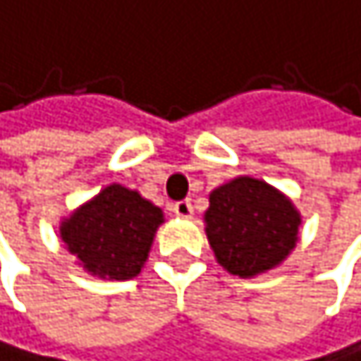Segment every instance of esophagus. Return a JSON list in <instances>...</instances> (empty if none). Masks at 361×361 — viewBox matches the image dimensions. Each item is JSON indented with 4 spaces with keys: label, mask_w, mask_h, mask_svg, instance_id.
Returning a JSON list of instances; mask_svg holds the SVG:
<instances>
[{
    "label": "esophagus",
    "mask_w": 361,
    "mask_h": 361,
    "mask_svg": "<svg viewBox=\"0 0 361 361\" xmlns=\"http://www.w3.org/2000/svg\"><path fill=\"white\" fill-rule=\"evenodd\" d=\"M173 212L177 216H182V219H188V216H192V204L188 202V199H182V202H175L173 204Z\"/></svg>",
    "instance_id": "34e87169"
}]
</instances>
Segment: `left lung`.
<instances>
[{
	"instance_id": "8db88e82",
	"label": "left lung",
	"mask_w": 361,
	"mask_h": 361,
	"mask_svg": "<svg viewBox=\"0 0 361 361\" xmlns=\"http://www.w3.org/2000/svg\"><path fill=\"white\" fill-rule=\"evenodd\" d=\"M300 214L285 195L252 177H236L210 192L206 234L230 274L254 276L276 267L296 247Z\"/></svg>"
}]
</instances>
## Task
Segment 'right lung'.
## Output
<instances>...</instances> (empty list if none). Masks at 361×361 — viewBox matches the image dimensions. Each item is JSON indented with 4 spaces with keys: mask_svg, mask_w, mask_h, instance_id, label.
<instances>
[{
    "mask_svg": "<svg viewBox=\"0 0 361 361\" xmlns=\"http://www.w3.org/2000/svg\"><path fill=\"white\" fill-rule=\"evenodd\" d=\"M162 221L157 206L111 184L61 224V239L94 276L127 281L140 274Z\"/></svg>",
    "mask_w": 361,
    "mask_h": 361,
    "instance_id": "obj_1",
    "label": "right lung"
}]
</instances>
